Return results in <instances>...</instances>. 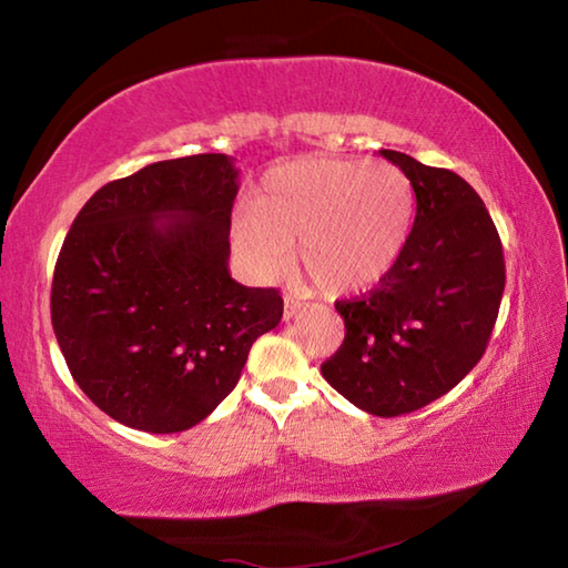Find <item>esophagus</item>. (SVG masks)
<instances>
[{
    "label": "esophagus",
    "instance_id": "34e87169",
    "mask_svg": "<svg viewBox=\"0 0 568 568\" xmlns=\"http://www.w3.org/2000/svg\"><path fill=\"white\" fill-rule=\"evenodd\" d=\"M283 301H285V305H283V321H293L295 315L301 313V303H297L293 295H285Z\"/></svg>",
    "mask_w": 568,
    "mask_h": 568
}]
</instances>
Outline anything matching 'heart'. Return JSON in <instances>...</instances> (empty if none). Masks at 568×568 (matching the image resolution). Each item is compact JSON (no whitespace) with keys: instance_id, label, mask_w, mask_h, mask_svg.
Masks as SVG:
<instances>
[{"instance_id":"obj_1","label":"heart","mask_w":568,"mask_h":568,"mask_svg":"<svg viewBox=\"0 0 568 568\" xmlns=\"http://www.w3.org/2000/svg\"><path fill=\"white\" fill-rule=\"evenodd\" d=\"M416 195L388 165L303 158L275 168L233 225L237 253L255 273L275 277L293 263L331 295L368 291L406 250Z\"/></svg>"}]
</instances>
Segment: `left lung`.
Returning <instances> with one entry per match:
<instances>
[{
	"label": "left lung",
	"instance_id": "left-lung-1",
	"mask_svg": "<svg viewBox=\"0 0 568 568\" xmlns=\"http://www.w3.org/2000/svg\"><path fill=\"white\" fill-rule=\"evenodd\" d=\"M381 155L410 180L416 220L378 287L335 303L345 338L321 371L353 406L390 418L440 398L480 361L506 265L494 220L464 178L396 150Z\"/></svg>",
	"mask_w": 568,
	"mask_h": 568
}]
</instances>
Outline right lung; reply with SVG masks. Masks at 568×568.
I'll use <instances>...</instances> for the list:
<instances>
[{
	"mask_svg": "<svg viewBox=\"0 0 568 568\" xmlns=\"http://www.w3.org/2000/svg\"><path fill=\"white\" fill-rule=\"evenodd\" d=\"M237 187L220 152L152 162L94 192L64 237L52 328L77 386L122 426L205 420L283 318L275 287L230 277Z\"/></svg>",
	"mask_w": 568,
	"mask_h": 568,
	"instance_id": "right-lung-1",
	"label": "right lung"
}]
</instances>
